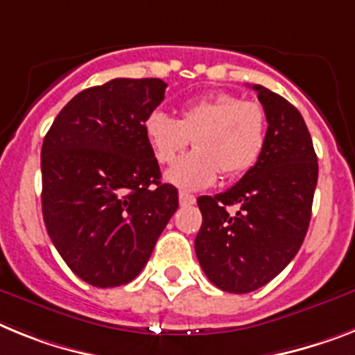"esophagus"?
Listing matches in <instances>:
<instances>
[{"instance_id": "1", "label": "esophagus", "mask_w": 355, "mask_h": 355, "mask_svg": "<svg viewBox=\"0 0 355 355\" xmlns=\"http://www.w3.org/2000/svg\"><path fill=\"white\" fill-rule=\"evenodd\" d=\"M178 200H180V205H193L196 202V198L193 195L186 191H180L178 193Z\"/></svg>"}]
</instances>
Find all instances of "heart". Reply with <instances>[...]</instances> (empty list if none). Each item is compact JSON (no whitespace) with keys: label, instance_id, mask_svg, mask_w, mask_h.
Here are the masks:
<instances>
[{"label":"heart","instance_id":"obj_1","mask_svg":"<svg viewBox=\"0 0 355 355\" xmlns=\"http://www.w3.org/2000/svg\"><path fill=\"white\" fill-rule=\"evenodd\" d=\"M142 130L160 164L175 162L193 139L196 150L178 160L166 173V180L196 191L213 186L220 171L236 177L258 162L267 141V115L254 101L216 94L186 103L178 119L153 110L146 115Z\"/></svg>","mask_w":355,"mask_h":355}]
</instances>
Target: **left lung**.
Wrapping results in <instances>:
<instances>
[{"label": "left lung", "mask_w": 355, "mask_h": 355, "mask_svg": "<svg viewBox=\"0 0 355 355\" xmlns=\"http://www.w3.org/2000/svg\"><path fill=\"white\" fill-rule=\"evenodd\" d=\"M267 115L258 162L227 191L200 196L195 238L202 270L225 293L263 287L291 263L305 240L318 184V157L302 113L282 95L252 85ZM229 205L239 211L229 214Z\"/></svg>", "instance_id": "8db88e82"}]
</instances>
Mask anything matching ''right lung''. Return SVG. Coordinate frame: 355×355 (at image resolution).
Listing matches in <instances>:
<instances>
[{"instance_id":"1","label":"right lung","mask_w":355,"mask_h":355,"mask_svg":"<svg viewBox=\"0 0 355 355\" xmlns=\"http://www.w3.org/2000/svg\"><path fill=\"white\" fill-rule=\"evenodd\" d=\"M166 88L162 79H112L83 90L44 135V225L71 272L94 287L130 284L178 207L142 130Z\"/></svg>"}]
</instances>
